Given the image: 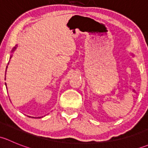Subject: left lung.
<instances>
[{
    "label": "left lung",
    "mask_w": 148,
    "mask_h": 148,
    "mask_svg": "<svg viewBox=\"0 0 148 148\" xmlns=\"http://www.w3.org/2000/svg\"><path fill=\"white\" fill-rule=\"evenodd\" d=\"M132 55H133V54H132Z\"/></svg>",
    "instance_id": "obj_1"
}]
</instances>
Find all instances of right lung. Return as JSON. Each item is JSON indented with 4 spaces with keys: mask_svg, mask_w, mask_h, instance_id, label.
<instances>
[{
    "mask_svg": "<svg viewBox=\"0 0 148 148\" xmlns=\"http://www.w3.org/2000/svg\"><path fill=\"white\" fill-rule=\"evenodd\" d=\"M17 46H18V45H16V46H14V47H13V49H12V51H11V53H12V52L14 51L15 50H16V48H17ZM11 57H12V55H10V59H11ZM8 64H9V63H8ZM7 68H8V66H6V69H7ZM5 72H6V70H5ZM5 86H6V84H5ZM40 117H38V118H40ZM35 118H36V117H35ZM37 118H38V117H37Z\"/></svg>",
    "mask_w": 148,
    "mask_h": 148,
    "instance_id": "right-lung-1",
    "label": "right lung"
}]
</instances>
